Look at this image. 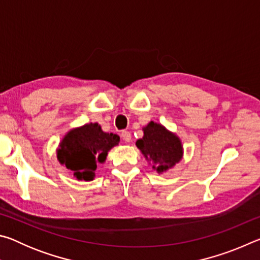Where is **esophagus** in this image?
I'll return each instance as SVG.
<instances>
[{
	"label": "esophagus",
	"mask_w": 260,
	"mask_h": 260,
	"mask_svg": "<svg viewBox=\"0 0 260 260\" xmlns=\"http://www.w3.org/2000/svg\"><path fill=\"white\" fill-rule=\"evenodd\" d=\"M121 139L125 141V142H131V139H132V135L128 131H122L120 133Z\"/></svg>",
	"instance_id": "34e87169"
}]
</instances>
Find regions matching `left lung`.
Instances as JSON below:
<instances>
[{
    "instance_id": "obj_1",
    "label": "left lung",
    "mask_w": 260,
    "mask_h": 260,
    "mask_svg": "<svg viewBox=\"0 0 260 260\" xmlns=\"http://www.w3.org/2000/svg\"><path fill=\"white\" fill-rule=\"evenodd\" d=\"M143 132L144 136L136 141V147L152 160V167L157 172H164L181 159V142L174 134L166 131L165 127L150 121Z\"/></svg>"
}]
</instances>
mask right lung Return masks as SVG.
<instances>
[{
    "mask_svg": "<svg viewBox=\"0 0 260 260\" xmlns=\"http://www.w3.org/2000/svg\"><path fill=\"white\" fill-rule=\"evenodd\" d=\"M119 136L104 133L99 124H87L68 133L61 141L57 157L79 180L90 181L98 162H103L108 151L119 142Z\"/></svg>",
    "mask_w": 260,
    "mask_h": 260,
    "instance_id": "right-lung-1",
    "label": "right lung"
}]
</instances>
